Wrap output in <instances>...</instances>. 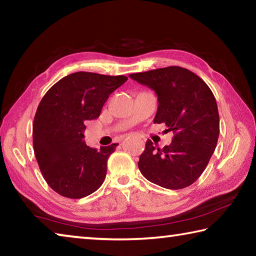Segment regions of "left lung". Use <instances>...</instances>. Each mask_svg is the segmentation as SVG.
Instances as JSON below:
<instances>
[{"instance_id": "1", "label": "left lung", "mask_w": 256, "mask_h": 256, "mask_svg": "<svg viewBox=\"0 0 256 256\" xmlns=\"http://www.w3.org/2000/svg\"><path fill=\"white\" fill-rule=\"evenodd\" d=\"M130 78L154 90L158 110L154 123L172 131L170 146L156 148L151 140L138 166L151 183L170 190L193 184L209 164L219 138V112L209 86L180 66L132 73Z\"/></svg>"}]
</instances>
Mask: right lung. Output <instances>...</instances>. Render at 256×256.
<instances>
[{"label": "right lung", "mask_w": 256, "mask_h": 256, "mask_svg": "<svg viewBox=\"0 0 256 256\" xmlns=\"http://www.w3.org/2000/svg\"><path fill=\"white\" fill-rule=\"evenodd\" d=\"M126 80L124 76L76 72L42 97L32 124L34 151L47 184L60 196L81 198L102 186L107 159L118 144L90 148L84 140V122L99 118L108 96Z\"/></svg>", "instance_id": "obj_1"}]
</instances>
